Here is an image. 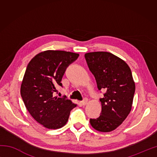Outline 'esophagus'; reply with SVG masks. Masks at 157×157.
<instances>
[{"label":"esophagus","mask_w":157,"mask_h":157,"mask_svg":"<svg viewBox=\"0 0 157 157\" xmlns=\"http://www.w3.org/2000/svg\"><path fill=\"white\" fill-rule=\"evenodd\" d=\"M87 103H88V99H87L86 98H84V99H83V100L81 101V104H82V105H86Z\"/></svg>","instance_id":"1"}]
</instances>
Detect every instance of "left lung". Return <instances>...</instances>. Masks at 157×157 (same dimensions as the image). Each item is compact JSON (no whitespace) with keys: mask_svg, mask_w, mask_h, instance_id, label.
Segmentation results:
<instances>
[{"mask_svg":"<svg viewBox=\"0 0 157 157\" xmlns=\"http://www.w3.org/2000/svg\"><path fill=\"white\" fill-rule=\"evenodd\" d=\"M84 57L98 89L106 91L100 99V116L90 119V123L99 132H111L121 125L132 109L135 83L131 69L124 61L108 52H88Z\"/></svg>","mask_w":157,"mask_h":157,"instance_id":"obj_1","label":"left lung"}]
</instances>
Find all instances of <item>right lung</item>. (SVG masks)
Wrapping results in <instances>:
<instances>
[{
    "label": "right lung",
    "instance_id": "obj_1",
    "mask_svg": "<svg viewBox=\"0 0 157 157\" xmlns=\"http://www.w3.org/2000/svg\"><path fill=\"white\" fill-rule=\"evenodd\" d=\"M79 54L63 50H46L29 62L21 86V95L30 115L48 129H59L68 120L77 105L70 100L54 97L56 87L62 86V77Z\"/></svg>",
    "mask_w": 157,
    "mask_h": 157
}]
</instances>
